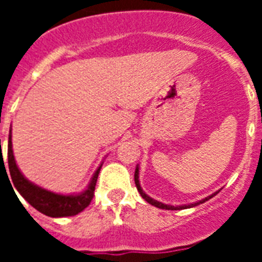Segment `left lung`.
<instances>
[{
  "label": "left lung",
  "mask_w": 262,
  "mask_h": 262,
  "mask_svg": "<svg viewBox=\"0 0 262 262\" xmlns=\"http://www.w3.org/2000/svg\"><path fill=\"white\" fill-rule=\"evenodd\" d=\"M134 178H135L136 189H138V191H139V193H140V195H142L143 198H144V200L147 201L148 203H151L152 206H156V207H159V209H164V210H181V209H190V207H194V206H198V205H200V203H205L206 201H209L210 198H212V196L216 195V194L219 193V191H216V193L212 194V195H210V196H207V198H205V200L200 201V202H196V203H191V205H187V206H169V205H164V203L157 202V201L152 200L151 196H148L147 194H145L144 191H143V189H142V187H140V184H139V168H138V166H136V169H135V177H134Z\"/></svg>",
  "instance_id": "obj_1"
}]
</instances>
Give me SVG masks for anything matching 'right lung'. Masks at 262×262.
<instances>
[{"mask_svg": "<svg viewBox=\"0 0 262 262\" xmlns=\"http://www.w3.org/2000/svg\"><path fill=\"white\" fill-rule=\"evenodd\" d=\"M11 133V131H10ZM4 160V159H2ZM8 163H9V174L11 177L10 185H14L11 187H15L19 191L20 195L30 203V205L40 211L41 214L47 215L52 217H62V216H73L81 212L84 209H86L90 205L94 196V190H96L97 178H98L101 166L97 169L94 173L89 186L84 193L78 195H61V194L52 193L46 189L36 186L29 180L23 177L20 170L18 169L15 160H14L13 148H11V135L9 136L8 144ZM5 166V165H4ZM6 170V168H5ZM8 174V173H6ZM9 178V176H8ZM10 181V180H9ZM14 190V189H13ZM15 193V191H14Z\"/></svg>", "mask_w": 262, "mask_h": 262, "instance_id": "1", "label": "right lung"}]
</instances>
